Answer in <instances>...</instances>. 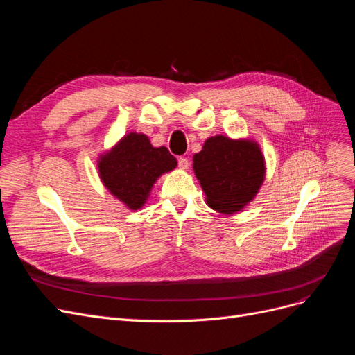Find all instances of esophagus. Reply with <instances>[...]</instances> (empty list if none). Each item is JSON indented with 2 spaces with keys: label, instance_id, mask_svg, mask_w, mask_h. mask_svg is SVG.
I'll return each instance as SVG.
<instances>
[{
  "label": "esophagus",
  "instance_id": "34e87169",
  "mask_svg": "<svg viewBox=\"0 0 355 355\" xmlns=\"http://www.w3.org/2000/svg\"><path fill=\"white\" fill-rule=\"evenodd\" d=\"M178 163H179V167H180L182 170H188V167H189V161H188L187 158L180 157V158L178 159Z\"/></svg>",
  "mask_w": 355,
  "mask_h": 355
}]
</instances>
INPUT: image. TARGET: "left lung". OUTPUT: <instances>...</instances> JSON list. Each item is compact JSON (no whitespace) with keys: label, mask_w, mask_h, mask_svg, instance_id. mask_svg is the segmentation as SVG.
Returning <instances> with one entry per match:
<instances>
[{"label":"left lung","mask_w":355,"mask_h":355,"mask_svg":"<svg viewBox=\"0 0 355 355\" xmlns=\"http://www.w3.org/2000/svg\"><path fill=\"white\" fill-rule=\"evenodd\" d=\"M194 171L209 206L232 214L247 206L259 191L265 159L256 142L218 135L209 137L194 155Z\"/></svg>","instance_id":"obj_1"}]
</instances>
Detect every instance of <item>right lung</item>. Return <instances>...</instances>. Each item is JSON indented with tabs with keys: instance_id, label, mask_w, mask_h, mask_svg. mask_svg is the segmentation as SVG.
Masks as SVG:
<instances>
[{
	"instance_id": "obj_1",
	"label": "right lung",
	"mask_w": 355,
	"mask_h": 355,
	"mask_svg": "<svg viewBox=\"0 0 355 355\" xmlns=\"http://www.w3.org/2000/svg\"><path fill=\"white\" fill-rule=\"evenodd\" d=\"M176 166V158L166 146L154 148L142 133L125 135L98 161L103 185L130 210L141 209L155 180Z\"/></svg>"
}]
</instances>
